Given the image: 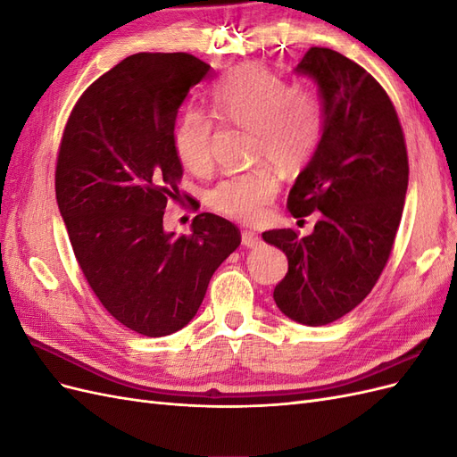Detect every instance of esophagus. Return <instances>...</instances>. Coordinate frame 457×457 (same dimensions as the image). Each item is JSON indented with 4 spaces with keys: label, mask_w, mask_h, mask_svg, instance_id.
Segmentation results:
<instances>
[{
    "label": "esophagus",
    "mask_w": 457,
    "mask_h": 457,
    "mask_svg": "<svg viewBox=\"0 0 457 457\" xmlns=\"http://www.w3.org/2000/svg\"><path fill=\"white\" fill-rule=\"evenodd\" d=\"M261 237L259 234H255V232H252V230H244L242 232V244L245 245V247H257V245H261Z\"/></svg>",
    "instance_id": "1"
}]
</instances>
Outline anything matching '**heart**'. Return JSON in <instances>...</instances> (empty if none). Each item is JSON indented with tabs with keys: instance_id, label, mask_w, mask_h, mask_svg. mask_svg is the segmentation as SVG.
Returning <instances> with one entry per match:
<instances>
[{
	"instance_id": "1",
	"label": "heart",
	"mask_w": 457,
	"mask_h": 457,
	"mask_svg": "<svg viewBox=\"0 0 457 457\" xmlns=\"http://www.w3.org/2000/svg\"><path fill=\"white\" fill-rule=\"evenodd\" d=\"M212 116L225 126L252 128L255 158H269L286 171L305 165L324 131V110L318 96L294 87L269 68L247 64L220 78L210 95ZM215 128L210 116L190 108L173 128V150L188 173L212 170ZM278 192L270 165L230 175L210 192V205L230 219L255 223Z\"/></svg>"
}]
</instances>
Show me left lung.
<instances>
[{
	"label": "left lung",
	"mask_w": 457,
	"mask_h": 457,
	"mask_svg": "<svg viewBox=\"0 0 457 457\" xmlns=\"http://www.w3.org/2000/svg\"><path fill=\"white\" fill-rule=\"evenodd\" d=\"M318 86L320 145L289 190L294 217L320 212L309 237L262 232L287 257L274 301L287 318L324 326L361 305L391 255L408 190V154L396 110L362 66L311 47L295 68Z\"/></svg>",
	"instance_id": "1"
}]
</instances>
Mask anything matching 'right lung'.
I'll return each instance as SVG.
<instances>
[{
    "label": "right lung",
    "instance_id": "add662e5",
    "mask_svg": "<svg viewBox=\"0 0 457 457\" xmlns=\"http://www.w3.org/2000/svg\"><path fill=\"white\" fill-rule=\"evenodd\" d=\"M210 64L187 53H137L79 96L54 173L79 269L103 307L146 337L185 328L213 272L240 245L230 220L200 213L190 237L163 228L181 198L177 112Z\"/></svg>",
    "mask_w": 457,
    "mask_h": 457
}]
</instances>
